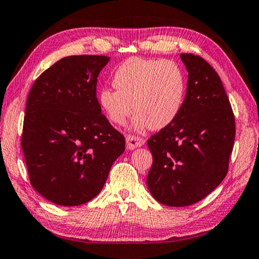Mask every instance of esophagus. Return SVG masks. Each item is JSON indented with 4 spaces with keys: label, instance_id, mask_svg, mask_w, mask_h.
Returning a JSON list of instances; mask_svg holds the SVG:
<instances>
[{
    "label": "esophagus",
    "instance_id": "obj_1",
    "mask_svg": "<svg viewBox=\"0 0 259 259\" xmlns=\"http://www.w3.org/2000/svg\"><path fill=\"white\" fill-rule=\"evenodd\" d=\"M125 139H126V149H128V150L137 149V147H141L142 145L145 144L144 139L141 138V137L131 136V135H128Z\"/></svg>",
    "mask_w": 259,
    "mask_h": 259
}]
</instances>
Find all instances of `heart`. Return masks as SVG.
Here are the masks:
<instances>
[{
    "label": "heart",
    "instance_id": "heart-1",
    "mask_svg": "<svg viewBox=\"0 0 259 259\" xmlns=\"http://www.w3.org/2000/svg\"><path fill=\"white\" fill-rule=\"evenodd\" d=\"M116 90L102 89L101 108L108 120L123 124L133 113V129L160 130L171 124L181 112L186 97V78L174 62L130 57L113 76Z\"/></svg>",
    "mask_w": 259,
    "mask_h": 259
}]
</instances>
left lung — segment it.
Wrapping results in <instances>:
<instances>
[{
  "mask_svg": "<svg viewBox=\"0 0 259 259\" xmlns=\"http://www.w3.org/2000/svg\"><path fill=\"white\" fill-rule=\"evenodd\" d=\"M180 57L188 71L182 109L147 141L153 157L147 188L157 202L173 207L199 202L223 182L235 138L234 114L218 73L202 57Z\"/></svg>",
  "mask_w": 259,
  "mask_h": 259,
  "instance_id": "obj_1",
  "label": "left lung"
}]
</instances>
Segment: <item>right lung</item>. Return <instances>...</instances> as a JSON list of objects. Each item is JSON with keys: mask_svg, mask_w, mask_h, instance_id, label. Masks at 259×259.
Segmentation results:
<instances>
[{"mask_svg": "<svg viewBox=\"0 0 259 259\" xmlns=\"http://www.w3.org/2000/svg\"><path fill=\"white\" fill-rule=\"evenodd\" d=\"M109 59L63 57L41 73L28 94L22 136L28 176L32 187L56 205L93 199L124 152V137L97 99L98 76Z\"/></svg>", "mask_w": 259, "mask_h": 259, "instance_id": "obj_1", "label": "right lung"}]
</instances>
